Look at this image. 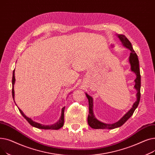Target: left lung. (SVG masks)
I'll list each match as a JSON object with an SVG mask.
<instances>
[{
	"mask_svg": "<svg viewBox=\"0 0 155 155\" xmlns=\"http://www.w3.org/2000/svg\"><path fill=\"white\" fill-rule=\"evenodd\" d=\"M121 42L123 43V45L126 46L127 48L131 50V53L129 56V63L131 64V70L134 71L136 75V78L135 79V85L134 87L137 90V92L136 94L137 96V101L134 103L133 107L130 109L126 114L122 117L117 123L114 124H105L99 121L97 119H95V116H94L93 113V99L92 97L86 94V96L88 100V105H89V114L88 116V124L93 129H115L123 125L128 120L129 118L131 117L136 109L138 105H139L140 97H141V75H140V66H139V60H138L137 55L134 51L131 42L129 41L128 39L123 35H117Z\"/></svg>",
	"mask_w": 155,
	"mask_h": 155,
	"instance_id": "obj_1",
	"label": "left lung"
}]
</instances>
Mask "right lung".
Here are the masks:
<instances>
[{
  "mask_svg": "<svg viewBox=\"0 0 155 155\" xmlns=\"http://www.w3.org/2000/svg\"><path fill=\"white\" fill-rule=\"evenodd\" d=\"M15 83V76H14V70L13 71V75H12V97L14 98V85ZM65 107H63L62 110H61V117L60 119V120L57 122L56 123H55L53 125H50V126H45V125H42L41 124L35 123V122L32 121L30 118L27 117L24 114L23 112H22L21 110H20L19 109V112H21V114L22 115V116L25 118L28 123L32 126H34L35 127H37L38 129H54V130H57V129H59L60 128L62 127L63 126L64 124V110Z\"/></svg>",
  "mask_w": 155,
  "mask_h": 155,
  "instance_id": "1",
  "label": "right lung"
}]
</instances>
